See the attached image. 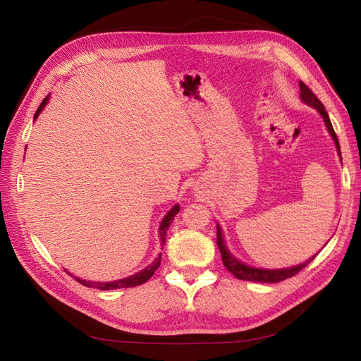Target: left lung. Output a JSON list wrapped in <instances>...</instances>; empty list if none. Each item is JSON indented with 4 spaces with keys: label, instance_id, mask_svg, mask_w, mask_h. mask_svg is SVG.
Returning <instances> with one entry per match:
<instances>
[{
    "label": "left lung",
    "instance_id": "left-lung-1",
    "mask_svg": "<svg viewBox=\"0 0 361 361\" xmlns=\"http://www.w3.org/2000/svg\"><path fill=\"white\" fill-rule=\"evenodd\" d=\"M300 90H301V99L309 104L312 106H314L316 110H318L324 118V122L326 125V128H329L330 134L336 143V147H337V152L338 155H341V146H338V140H337V135L334 133L333 129V125L330 122V117L329 114H326L325 111V106L322 105V102L316 97V94L309 89L307 85H305L302 81H300ZM216 245L218 248H220V253H221V259H223V264L224 267L227 268V271H231L232 274L239 279V280H247V281H259V283H279V281H283L286 280L295 274H298V272L307 267L310 262L314 259V256L304 262V264L301 265H297V267H292V268H285V269H259V268H253V267H247L244 264H241L238 259L233 257V255L228 253V250L226 248V244H224V239H223V233H221V228L220 226H216Z\"/></svg>",
    "mask_w": 361,
    "mask_h": 361
}]
</instances>
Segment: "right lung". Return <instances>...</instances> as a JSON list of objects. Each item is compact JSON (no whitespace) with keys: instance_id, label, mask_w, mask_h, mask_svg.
Listing matches in <instances>:
<instances>
[{"instance_id":"add662e5","label":"right lung","mask_w":361,"mask_h":361,"mask_svg":"<svg viewBox=\"0 0 361 361\" xmlns=\"http://www.w3.org/2000/svg\"><path fill=\"white\" fill-rule=\"evenodd\" d=\"M48 102V96L45 97V99L42 101V104L39 105L37 111L35 114V118L39 116V113L43 110V106L47 105ZM179 212V204L173 206L171 211L164 216V220L161 223V227H159V235H161V241L162 244L166 243V235H167V231L170 224L173 223V218L174 215H176ZM161 265V256L157 257V260L154 262V264L146 267L143 271L137 272V274L130 276L128 279H122V280H116V281H106V283H99V281H85V280H81V279H76V281L81 283L82 286H87V288H94V289H99V290H110V289H120V288H134V286H138V285H143V283H146L152 276L155 274V271L158 269V267Z\"/></svg>"}]
</instances>
